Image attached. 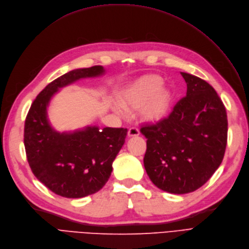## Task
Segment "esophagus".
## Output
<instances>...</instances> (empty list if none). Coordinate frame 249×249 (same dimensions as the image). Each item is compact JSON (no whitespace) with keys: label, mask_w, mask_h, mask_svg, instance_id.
Segmentation results:
<instances>
[{"label":"esophagus","mask_w":249,"mask_h":249,"mask_svg":"<svg viewBox=\"0 0 249 249\" xmlns=\"http://www.w3.org/2000/svg\"><path fill=\"white\" fill-rule=\"evenodd\" d=\"M127 135H128V137H136V136L140 135V131H139L137 127H131L127 132Z\"/></svg>","instance_id":"esophagus-1"}]
</instances>
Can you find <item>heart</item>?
<instances>
[{
  "label": "heart",
  "mask_w": 249,
  "mask_h": 249,
  "mask_svg": "<svg viewBox=\"0 0 249 249\" xmlns=\"http://www.w3.org/2000/svg\"><path fill=\"white\" fill-rule=\"evenodd\" d=\"M163 79L156 74H146L122 89L116 95V102L125 110H137L146 122H158L170 111L173 93L162 87Z\"/></svg>",
  "instance_id": "obj_1"
}]
</instances>
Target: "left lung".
<instances>
[{"mask_svg":"<svg viewBox=\"0 0 249 249\" xmlns=\"http://www.w3.org/2000/svg\"><path fill=\"white\" fill-rule=\"evenodd\" d=\"M187 84L166 118L144 125V166L152 183L173 194L190 193L204 185L224 158L228 119L214 89L203 79L181 72Z\"/></svg>","mask_w":249,"mask_h":249,"instance_id":"left-lung-1","label":"left lung"}]
</instances>
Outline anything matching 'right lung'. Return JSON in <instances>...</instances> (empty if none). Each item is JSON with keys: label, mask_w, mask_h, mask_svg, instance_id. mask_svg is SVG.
Listing matches in <instances>:
<instances>
[{"label": "right lung", "mask_w": 249, "mask_h": 249, "mask_svg": "<svg viewBox=\"0 0 249 249\" xmlns=\"http://www.w3.org/2000/svg\"><path fill=\"white\" fill-rule=\"evenodd\" d=\"M104 73L101 65L73 69L50 83L27 113L24 146L29 166L39 182L62 197L82 198L103 188L111 175L112 162L124 144L127 130L88 125L60 133L50 124V101L61 88Z\"/></svg>", "instance_id": "right-lung-1"}]
</instances>
